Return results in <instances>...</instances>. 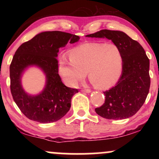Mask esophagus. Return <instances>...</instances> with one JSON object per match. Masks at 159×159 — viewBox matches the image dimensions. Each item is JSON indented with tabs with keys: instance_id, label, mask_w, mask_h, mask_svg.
I'll return each mask as SVG.
<instances>
[{
	"instance_id": "obj_1",
	"label": "esophagus",
	"mask_w": 159,
	"mask_h": 159,
	"mask_svg": "<svg viewBox=\"0 0 159 159\" xmlns=\"http://www.w3.org/2000/svg\"><path fill=\"white\" fill-rule=\"evenodd\" d=\"M82 92H85V93H88L91 92V90H90V89H84V90H82Z\"/></svg>"
}]
</instances>
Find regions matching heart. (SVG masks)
Wrapping results in <instances>:
<instances>
[{"label":"heart","instance_id":"obj_1","mask_svg":"<svg viewBox=\"0 0 159 159\" xmlns=\"http://www.w3.org/2000/svg\"><path fill=\"white\" fill-rule=\"evenodd\" d=\"M122 69V53L114 43H84L71 49L69 58L63 56L58 61L60 75L70 87L77 86L88 71L95 87L108 88L116 83Z\"/></svg>","mask_w":159,"mask_h":159}]
</instances>
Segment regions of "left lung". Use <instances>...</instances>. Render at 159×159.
I'll use <instances>...</instances> for the list:
<instances>
[{
	"instance_id": "1",
	"label": "left lung",
	"mask_w": 159,
	"mask_h": 159,
	"mask_svg": "<svg viewBox=\"0 0 159 159\" xmlns=\"http://www.w3.org/2000/svg\"><path fill=\"white\" fill-rule=\"evenodd\" d=\"M86 37L111 40L123 56L122 73L116 85L106 90L105 103L96 108L99 116L108 119H124L136 114L149 93V58L138 41L121 31L102 30Z\"/></svg>"
}]
</instances>
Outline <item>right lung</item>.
Returning a JSON list of instances; mask_svg holds the SVG:
<instances>
[{
  "label": "right lung",
  "mask_w": 159,
  "mask_h": 159,
  "mask_svg": "<svg viewBox=\"0 0 159 159\" xmlns=\"http://www.w3.org/2000/svg\"><path fill=\"white\" fill-rule=\"evenodd\" d=\"M80 37L61 31L43 32L21 44L15 52L10 65L11 92L19 109L30 120L51 123L64 116L71 107V98L78 90L66 87L58 75L56 57L59 48L77 42ZM35 65L47 76L44 90L38 96L27 94L20 84L21 74Z\"/></svg>",
  "instance_id": "1"
}]
</instances>
